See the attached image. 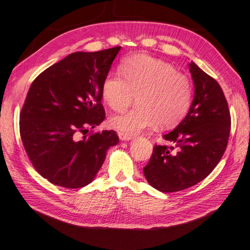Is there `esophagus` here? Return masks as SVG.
Wrapping results in <instances>:
<instances>
[{
    "label": "esophagus",
    "instance_id": "obj_1",
    "mask_svg": "<svg viewBox=\"0 0 250 250\" xmlns=\"http://www.w3.org/2000/svg\"><path fill=\"white\" fill-rule=\"evenodd\" d=\"M119 138L121 139V141H131L132 139V135H129L126 134V133H124V132H119Z\"/></svg>",
    "mask_w": 250,
    "mask_h": 250
}]
</instances>
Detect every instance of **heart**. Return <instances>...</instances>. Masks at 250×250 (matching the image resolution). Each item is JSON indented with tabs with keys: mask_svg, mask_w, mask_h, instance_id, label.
<instances>
[{
	"mask_svg": "<svg viewBox=\"0 0 250 250\" xmlns=\"http://www.w3.org/2000/svg\"><path fill=\"white\" fill-rule=\"evenodd\" d=\"M119 73L108 74L102 98L114 111H124L137 96V107L111 118L115 129L134 135L149 127L177 125L188 114L193 99L188 79L169 62L139 54L127 57Z\"/></svg>",
	"mask_w": 250,
	"mask_h": 250,
	"instance_id": "1",
	"label": "heart"
}]
</instances>
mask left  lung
Here are the masks:
<instances>
[{"label":"left lung","mask_w":250,"mask_h":250,"mask_svg":"<svg viewBox=\"0 0 250 250\" xmlns=\"http://www.w3.org/2000/svg\"><path fill=\"white\" fill-rule=\"evenodd\" d=\"M194 99L188 113L175 130L163 135L173 147L156 145L144 175L152 188L164 193L188 188L207 178L227 147L231 118L222 87L196 65L188 63Z\"/></svg>","instance_id":"1"}]
</instances>
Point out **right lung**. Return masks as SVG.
<instances>
[{
    "label": "right lung",
    "instance_id": "right-lung-1",
    "mask_svg": "<svg viewBox=\"0 0 250 250\" xmlns=\"http://www.w3.org/2000/svg\"><path fill=\"white\" fill-rule=\"evenodd\" d=\"M120 49L71 53L32 83L20 114V135L32 164L52 184L80 188L91 183L107 150L118 144L113 130L84 132L105 118L102 84Z\"/></svg>",
    "mask_w": 250,
    "mask_h": 250
}]
</instances>
